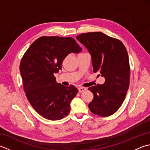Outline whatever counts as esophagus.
I'll list each match as a JSON object with an SVG mask.
<instances>
[{"label": "esophagus", "mask_w": 150, "mask_h": 150, "mask_svg": "<svg viewBox=\"0 0 150 150\" xmlns=\"http://www.w3.org/2000/svg\"><path fill=\"white\" fill-rule=\"evenodd\" d=\"M78 90H79V92H83L86 91V88H85V87L80 86V87H79V88H78Z\"/></svg>", "instance_id": "1"}]
</instances>
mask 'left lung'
I'll return each mask as SVG.
<instances>
[{
	"mask_svg": "<svg viewBox=\"0 0 150 150\" xmlns=\"http://www.w3.org/2000/svg\"><path fill=\"white\" fill-rule=\"evenodd\" d=\"M76 38L91 54L93 71L105 78L103 84L88 88L94 95L90 110L101 117L113 115L121 107L129 87L127 49L120 40L101 32L83 33Z\"/></svg>",
	"mask_w": 150,
	"mask_h": 150,
	"instance_id": "obj_1",
	"label": "left lung"
}]
</instances>
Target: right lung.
I'll use <instances>...</instances> for the list:
<instances>
[{"instance_id":"add662e5","label":"right lung","mask_w":150,"mask_h":150,"mask_svg":"<svg viewBox=\"0 0 150 150\" xmlns=\"http://www.w3.org/2000/svg\"><path fill=\"white\" fill-rule=\"evenodd\" d=\"M82 51L71 37H41L30 46L21 60L20 69L24 91L37 112L51 121L63 119L70 111V103L78 93L75 86L57 83L55 73L65 58Z\"/></svg>"}]
</instances>
